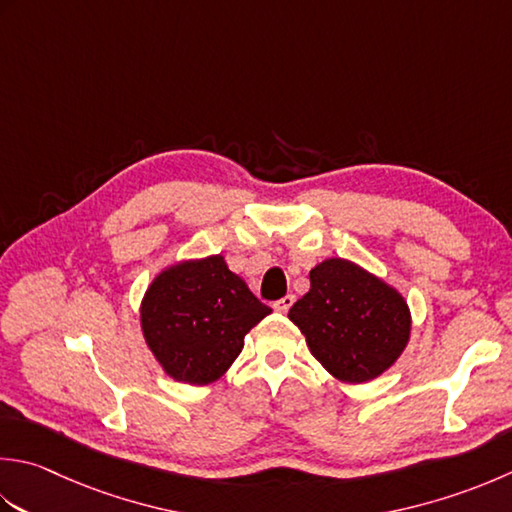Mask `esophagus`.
I'll use <instances>...</instances> for the list:
<instances>
[{"label": "esophagus", "instance_id": "34e87169", "mask_svg": "<svg viewBox=\"0 0 512 512\" xmlns=\"http://www.w3.org/2000/svg\"><path fill=\"white\" fill-rule=\"evenodd\" d=\"M293 304H295V295H286V297L279 299V302H275L273 308L277 310V313H288L290 306H293Z\"/></svg>", "mask_w": 512, "mask_h": 512}]
</instances>
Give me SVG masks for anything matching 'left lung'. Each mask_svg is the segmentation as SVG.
<instances>
[{
  "label": "left lung",
  "mask_w": 512,
  "mask_h": 512,
  "mask_svg": "<svg viewBox=\"0 0 512 512\" xmlns=\"http://www.w3.org/2000/svg\"><path fill=\"white\" fill-rule=\"evenodd\" d=\"M288 319L302 330L317 362L346 384L386 373L413 330L404 295L344 257H328L310 270L308 293L288 310Z\"/></svg>",
  "instance_id": "left-lung-1"
}]
</instances>
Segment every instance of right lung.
Masks as SVG:
<instances>
[{"label":"right lung","mask_w":512,"mask_h":512,"mask_svg":"<svg viewBox=\"0 0 512 512\" xmlns=\"http://www.w3.org/2000/svg\"><path fill=\"white\" fill-rule=\"evenodd\" d=\"M270 313L224 255H208L182 259L155 275L139 306V324L168 377L206 386L233 366L244 337Z\"/></svg>","instance_id":"1"}]
</instances>
